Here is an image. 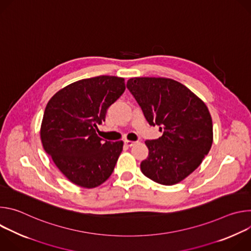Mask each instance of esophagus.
Masks as SVG:
<instances>
[{"instance_id":"34e87169","label":"esophagus","mask_w":251,"mask_h":251,"mask_svg":"<svg viewBox=\"0 0 251 251\" xmlns=\"http://www.w3.org/2000/svg\"><path fill=\"white\" fill-rule=\"evenodd\" d=\"M124 143H125V145H127V146H129V147H131V146H133L134 144H136V142H134V141H129V140H125Z\"/></svg>"}]
</instances>
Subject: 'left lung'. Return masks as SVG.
Segmentation results:
<instances>
[{
    "label": "left lung",
    "instance_id": "obj_1",
    "mask_svg": "<svg viewBox=\"0 0 251 251\" xmlns=\"http://www.w3.org/2000/svg\"><path fill=\"white\" fill-rule=\"evenodd\" d=\"M151 126L163 133L146 140L149 155L141 171L152 181L172 186L192 174L212 144V121L206 105L188 87L170 78L135 77L127 81Z\"/></svg>",
    "mask_w": 251,
    "mask_h": 251
}]
</instances>
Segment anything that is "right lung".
Returning <instances> with one entry per match:
<instances>
[{
    "instance_id": "obj_1",
    "label": "right lung",
    "mask_w": 251,
    "mask_h": 251,
    "mask_svg": "<svg viewBox=\"0 0 251 251\" xmlns=\"http://www.w3.org/2000/svg\"><path fill=\"white\" fill-rule=\"evenodd\" d=\"M124 91V78L100 75L71 83L49 101L41 128L42 143L71 183L91 189L111 176L123 142L103 140L96 130Z\"/></svg>"
}]
</instances>
